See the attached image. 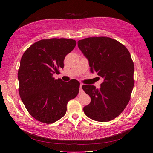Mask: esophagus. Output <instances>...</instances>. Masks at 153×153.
<instances>
[{
  "label": "esophagus",
  "instance_id": "esophagus-1",
  "mask_svg": "<svg viewBox=\"0 0 153 153\" xmlns=\"http://www.w3.org/2000/svg\"><path fill=\"white\" fill-rule=\"evenodd\" d=\"M82 85H83V84L81 83V84H80V91H82Z\"/></svg>",
  "mask_w": 153,
  "mask_h": 153
}]
</instances>
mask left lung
Here are the masks:
<instances>
[{
  "label": "left lung",
  "mask_w": 153,
  "mask_h": 153,
  "mask_svg": "<svg viewBox=\"0 0 153 153\" xmlns=\"http://www.w3.org/2000/svg\"><path fill=\"white\" fill-rule=\"evenodd\" d=\"M77 45L89 61L90 71L103 80L100 89L82 85L91 99L84 107V114L96 121H111L128 105L134 87V66L130 53L121 43L105 37L86 38Z\"/></svg>",
  "instance_id": "8db88e82"
}]
</instances>
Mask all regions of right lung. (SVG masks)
<instances>
[{"label": "right lung", "mask_w": 153, "mask_h": 153, "mask_svg": "<svg viewBox=\"0 0 153 153\" xmlns=\"http://www.w3.org/2000/svg\"><path fill=\"white\" fill-rule=\"evenodd\" d=\"M76 45L69 39H43L31 45L21 58L18 71L19 95L29 114L51 124L62 118L68 102L78 94L80 83L52 77L64 68V60Z\"/></svg>", "instance_id": "right-lung-1"}]
</instances>
